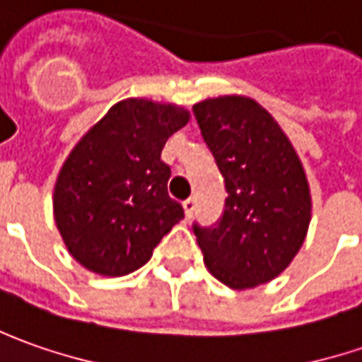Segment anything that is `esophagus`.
<instances>
[{
  "label": "esophagus",
  "mask_w": 362,
  "mask_h": 362,
  "mask_svg": "<svg viewBox=\"0 0 362 362\" xmlns=\"http://www.w3.org/2000/svg\"><path fill=\"white\" fill-rule=\"evenodd\" d=\"M182 206H184V212H186V218H192L194 208H196V200H194V198H186V200L182 202Z\"/></svg>",
  "instance_id": "34e87169"
}]
</instances>
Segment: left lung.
<instances>
[{
    "label": "left lung",
    "mask_w": 362,
    "mask_h": 362,
    "mask_svg": "<svg viewBox=\"0 0 362 362\" xmlns=\"http://www.w3.org/2000/svg\"><path fill=\"white\" fill-rule=\"evenodd\" d=\"M192 110L228 194L214 226H192L206 267L236 291L264 284L305 243L313 206L305 168L255 100L220 95Z\"/></svg>",
    "instance_id": "1"
}]
</instances>
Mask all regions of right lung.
<instances>
[{"mask_svg":"<svg viewBox=\"0 0 362 362\" xmlns=\"http://www.w3.org/2000/svg\"><path fill=\"white\" fill-rule=\"evenodd\" d=\"M188 119V110L174 104L122 100L69 152L54 188V216L81 267L102 276L130 274L184 218L160 156Z\"/></svg>","mask_w":362,"mask_h":362,"instance_id":"add662e5","label":"right lung"}]
</instances>
